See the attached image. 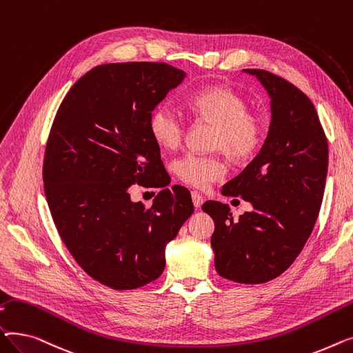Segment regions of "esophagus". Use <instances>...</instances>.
Listing matches in <instances>:
<instances>
[{"label": "esophagus", "mask_w": 353, "mask_h": 353, "mask_svg": "<svg viewBox=\"0 0 353 353\" xmlns=\"http://www.w3.org/2000/svg\"><path fill=\"white\" fill-rule=\"evenodd\" d=\"M191 195H192V202L195 205V208H201L202 203H203V196L198 191H192Z\"/></svg>", "instance_id": "obj_1"}]
</instances>
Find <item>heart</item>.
Returning a JSON list of instances; mask_svg holds the SVG:
<instances>
[{"mask_svg":"<svg viewBox=\"0 0 353 353\" xmlns=\"http://www.w3.org/2000/svg\"><path fill=\"white\" fill-rule=\"evenodd\" d=\"M194 115L205 122L215 123L212 145L223 150L235 161L251 158L263 141L262 119L248 111L246 99L226 87H210L194 92L188 98ZM152 139L163 150L178 148L185 137V121L170 102H162L150 117ZM178 178L195 188H206L221 181L226 165L219 155L188 152L174 162Z\"/></svg>","mask_w":353,"mask_h":353,"instance_id":"b5f03b06","label":"heart"}]
</instances>
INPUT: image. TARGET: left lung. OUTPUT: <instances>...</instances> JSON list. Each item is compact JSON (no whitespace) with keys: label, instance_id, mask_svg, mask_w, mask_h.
<instances>
[{"label":"left lung","instance_id":"8db88e82","mask_svg":"<svg viewBox=\"0 0 353 353\" xmlns=\"http://www.w3.org/2000/svg\"><path fill=\"white\" fill-rule=\"evenodd\" d=\"M255 75L271 97L272 119L259 154L222 194L254 210L234 219L226 203L206 201L215 222L211 245L216 272L258 285L283 274L301 254L316 222L327 171V141L316 110L299 88L265 70Z\"/></svg>","mask_w":353,"mask_h":353}]
</instances>
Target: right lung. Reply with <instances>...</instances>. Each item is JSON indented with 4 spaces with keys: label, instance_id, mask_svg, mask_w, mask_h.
<instances>
[{
    "label": "right lung",
    "instance_id": "obj_1",
    "mask_svg": "<svg viewBox=\"0 0 353 353\" xmlns=\"http://www.w3.org/2000/svg\"><path fill=\"white\" fill-rule=\"evenodd\" d=\"M183 77L165 62L98 65L71 87L50 130L43 179L57 231L84 272L115 291L159 278L165 245L194 212L181 185L151 208L128 194L132 183H170L148 123Z\"/></svg>",
    "mask_w": 353,
    "mask_h": 353
}]
</instances>
